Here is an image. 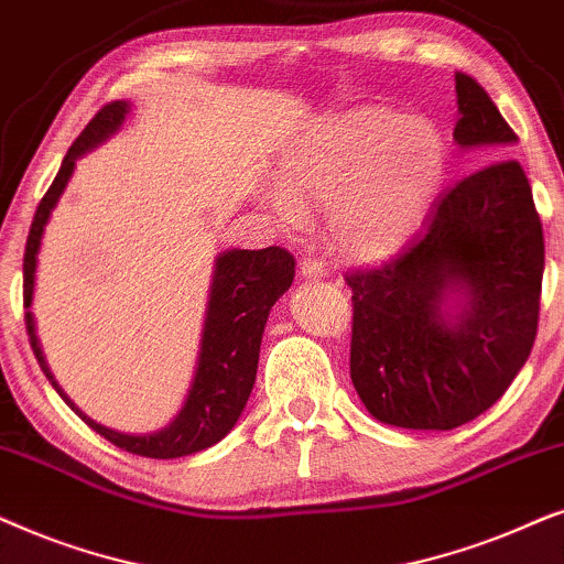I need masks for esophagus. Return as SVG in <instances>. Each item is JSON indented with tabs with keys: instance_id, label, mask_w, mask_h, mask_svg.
<instances>
[{
	"instance_id": "34e87169",
	"label": "esophagus",
	"mask_w": 564,
	"mask_h": 564,
	"mask_svg": "<svg viewBox=\"0 0 564 564\" xmlns=\"http://www.w3.org/2000/svg\"><path fill=\"white\" fill-rule=\"evenodd\" d=\"M299 273H302L306 281H322V278H325V265L314 258H304L299 262Z\"/></svg>"
}]
</instances>
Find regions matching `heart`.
<instances>
[{"instance_id":"heart-1","label":"heart","mask_w":564,"mask_h":564,"mask_svg":"<svg viewBox=\"0 0 564 564\" xmlns=\"http://www.w3.org/2000/svg\"><path fill=\"white\" fill-rule=\"evenodd\" d=\"M446 172V144L423 116L360 108L327 118L283 156L270 212L302 227L327 206L329 242L345 258L392 254L423 219Z\"/></svg>"}]
</instances>
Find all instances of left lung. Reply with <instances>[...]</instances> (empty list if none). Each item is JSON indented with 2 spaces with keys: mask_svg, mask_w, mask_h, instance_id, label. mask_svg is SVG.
Listing matches in <instances>:
<instances>
[{
  "mask_svg": "<svg viewBox=\"0 0 564 564\" xmlns=\"http://www.w3.org/2000/svg\"><path fill=\"white\" fill-rule=\"evenodd\" d=\"M454 141L482 170L446 187L394 260L345 275L352 387L379 423L452 431L506 394L539 325L544 235L498 105L456 72ZM496 162L492 163L491 160Z\"/></svg>",
  "mask_w": 564,
  "mask_h": 564,
  "instance_id": "1",
  "label": "left lung"
}]
</instances>
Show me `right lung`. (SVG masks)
I'll return each instance as SVG.
<instances>
[{
	"mask_svg": "<svg viewBox=\"0 0 564 564\" xmlns=\"http://www.w3.org/2000/svg\"><path fill=\"white\" fill-rule=\"evenodd\" d=\"M131 112L129 100H116L97 112L89 120L87 129L79 133L69 152H66L62 170L48 193L43 195L37 206L33 227H30L25 260H22V289H25V325L33 352L41 364L46 379L62 394V400L112 446L123 448L129 454L149 456V459H177V456L198 454L204 448L219 444L231 427L237 425L247 400L258 377L260 343L265 333L268 314L294 283V258L281 247H265V250H224L214 260L212 289H208L204 329H200L198 358H195V373L187 389L183 408L167 425L152 433H123L97 423L85 415L69 394L58 387L51 373L46 356H43L41 340L35 335V317L30 312L35 291V268L37 252H41L43 231L62 198L66 185L74 175L79 156L93 152L116 137L120 126L126 123Z\"/></svg>",
	"mask_w": 564,
	"mask_h": 564,
	"instance_id": "right-lung-1",
	"label": "right lung"
}]
</instances>
